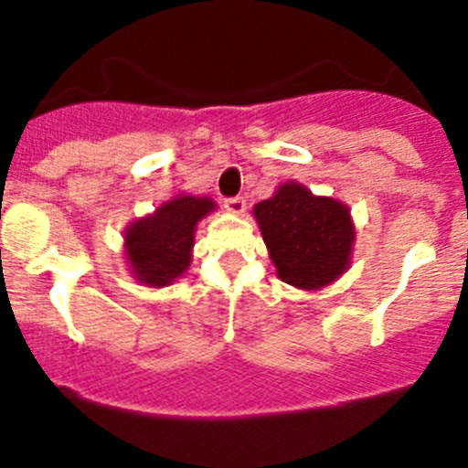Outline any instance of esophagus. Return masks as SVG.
<instances>
[{
	"label": "esophagus",
	"instance_id": "esophagus-1",
	"mask_svg": "<svg viewBox=\"0 0 468 468\" xmlns=\"http://www.w3.org/2000/svg\"><path fill=\"white\" fill-rule=\"evenodd\" d=\"M224 207L229 212H233V215H244V210H247V201H244L242 197H233V199L224 201Z\"/></svg>",
	"mask_w": 468,
	"mask_h": 468
}]
</instances>
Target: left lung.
I'll return each mask as SVG.
<instances>
[{"mask_svg": "<svg viewBox=\"0 0 468 468\" xmlns=\"http://www.w3.org/2000/svg\"><path fill=\"white\" fill-rule=\"evenodd\" d=\"M269 258L282 282L313 292L348 271L356 244L351 207L287 181L253 206Z\"/></svg>", "mask_w": 468, "mask_h": 468, "instance_id": "8db88e82", "label": "left lung"}]
</instances>
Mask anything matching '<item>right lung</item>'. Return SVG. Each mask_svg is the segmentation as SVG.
Wrapping results in <instances>:
<instances>
[{"label": "right lung", "instance_id": "add662e5", "mask_svg": "<svg viewBox=\"0 0 468 468\" xmlns=\"http://www.w3.org/2000/svg\"><path fill=\"white\" fill-rule=\"evenodd\" d=\"M210 197L174 195L124 229L129 271L144 287L174 285L190 269L197 226L215 210Z\"/></svg>", "mask_w": 468, "mask_h": 468}]
</instances>
